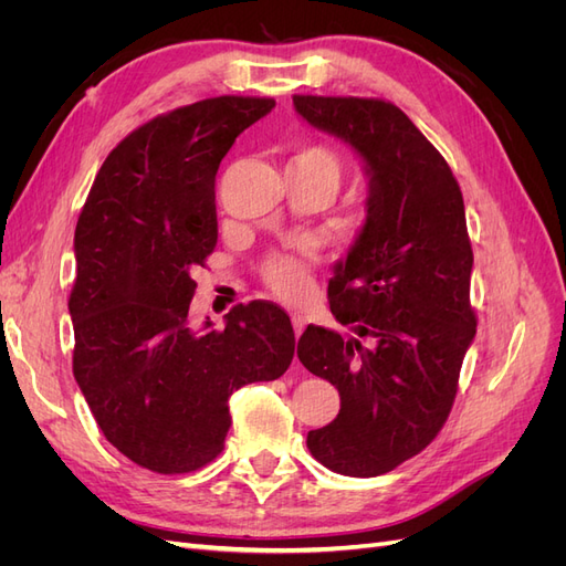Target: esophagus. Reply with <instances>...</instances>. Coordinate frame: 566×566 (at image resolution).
<instances>
[{
    "instance_id": "obj_1",
    "label": "esophagus",
    "mask_w": 566,
    "mask_h": 566,
    "mask_svg": "<svg viewBox=\"0 0 566 566\" xmlns=\"http://www.w3.org/2000/svg\"><path fill=\"white\" fill-rule=\"evenodd\" d=\"M290 318H293V328H295V335L300 337V335H302V331H304V325H306L304 316H302V314H293V316H290Z\"/></svg>"
}]
</instances>
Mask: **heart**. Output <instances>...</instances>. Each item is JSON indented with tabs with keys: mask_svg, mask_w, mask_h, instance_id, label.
I'll list each match as a JSON object with an SVG mask.
<instances>
[{
	"mask_svg": "<svg viewBox=\"0 0 566 566\" xmlns=\"http://www.w3.org/2000/svg\"><path fill=\"white\" fill-rule=\"evenodd\" d=\"M290 165L325 169V172H328L335 181L339 177V163L335 158V153L325 146H316V144L297 148L293 156V163ZM262 276L273 293H279L281 297H290V300L304 295L312 283L310 262H306L300 254H285V252H276L269 256V260L264 262Z\"/></svg>",
	"mask_w": 566,
	"mask_h": 566,
	"instance_id": "heart-1",
	"label": "heart"
}]
</instances>
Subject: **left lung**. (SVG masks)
I'll return each instance as SVG.
<instances>
[{
  "mask_svg": "<svg viewBox=\"0 0 566 566\" xmlns=\"http://www.w3.org/2000/svg\"><path fill=\"white\" fill-rule=\"evenodd\" d=\"M312 127L361 156L366 224L328 283L349 335L306 325L302 366L339 391L337 418L306 434L333 472L378 476L447 422L476 333L472 245L460 186L408 115L382 98L293 96Z\"/></svg>",
  "mask_w": 566,
  "mask_h": 566,
  "instance_id": "1",
  "label": "left lung"
}]
</instances>
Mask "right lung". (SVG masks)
I'll list each match as a JSON object with an SVG mask.
<instances>
[{"mask_svg": "<svg viewBox=\"0 0 566 566\" xmlns=\"http://www.w3.org/2000/svg\"><path fill=\"white\" fill-rule=\"evenodd\" d=\"M273 106L217 96L148 119L108 153L80 212L73 375L104 437L150 472L208 465L231 394L293 361V323L273 302L233 306L224 331L188 325L191 273L217 245L219 163Z\"/></svg>", "mask_w": 566, "mask_h": 566, "instance_id": "add662e5", "label": "right lung"}]
</instances>
